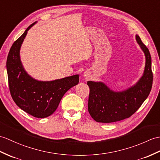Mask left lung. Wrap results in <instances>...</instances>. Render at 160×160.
I'll use <instances>...</instances> for the list:
<instances>
[{
	"label": "left lung",
	"mask_w": 160,
	"mask_h": 160,
	"mask_svg": "<svg viewBox=\"0 0 160 160\" xmlns=\"http://www.w3.org/2000/svg\"><path fill=\"white\" fill-rule=\"evenodd\" d=\"M136 38L146 57L143 76L136 85L124 91L114 92L102 82H87L90 89L88 112L97 122H112L130 117L150 93L153 84L151 54L140 37Z\"/></svg>",
	"instance_id": "obj_1"
}]
</instances>
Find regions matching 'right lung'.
<instances>
[{"instance_id": "add662e5", "label": "right lung", "mask_w": 160, "mask_h": 160, "mask_svg": "<svg viewBox=\"0 0 160 160\" xmlns=\"http://www.w3.org/2000/svg\"><path fill=\"white\" fill-rule=\"evenodd\" d=\"M31 24L15 41L7 59V71L11 95L16 105L37 118H45L53 114L69 88L79 82V76L60 80L41 82L34 80L25 72L20 58V49Z\"/></svg>"}]
</instances>
